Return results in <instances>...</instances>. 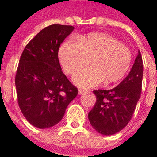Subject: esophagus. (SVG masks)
Masks as SVG:
<instances>
[{"label": "esophagus", "mask_w": 157, "mask_h": 157, "mask_svg": "<svg viewBox=\"0 0 157 157\" xmlns=\"http://www.w3.org/2000/svg\"><path fill=\"white\" fill-rule=\"evenodd\" d=\"M88 92H89L88 90H83V89H80L78 91L79 94H84L88 93Z\"/></svg>", "instance_id": "esophagus-1"}]
</instances>
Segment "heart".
Returning a JSON list of instances; mask_svg holds the SVG:
<instances>
[{
  "instance_id": "heart-1",
  "label": "heart",
  "mask_w": 157,
  "mask_h": 157,
  "mask_svg": "<svg viewBox=\"0 0 157 157\" xmlns=\"http://www.w3.org/2000/svg\"><path fill=\"white\" fill-rule=\"evenodd\" d=\"M59 61L64 71L72 75L90 63V67L76 72L74 83L83 88L99 85L117 83L128 73L132 62L131 51L126 45L112 36L92 33L78 38V41L68 40L61 45Z\"/></svg>"
}]
</instances>
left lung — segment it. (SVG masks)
Returning <instances> with one entry per match:
<instances>
[{"instance_id": "1", "label": "left lung", "mask_w": 157, "mask_h": 157, "mask_svg": "<svg viewBox=\"0 0 157 157\" xmlns=\"http://www.w3.org/2000/svg\"><path fill=\"white\" fill-rule=\"evenodd\" d=\"M144 73L143 59L139 50L129 75L109 90H94L96 103L88 117L96 131L112 135L126 126L140 98Z\"/></svg>"}]
</instances>
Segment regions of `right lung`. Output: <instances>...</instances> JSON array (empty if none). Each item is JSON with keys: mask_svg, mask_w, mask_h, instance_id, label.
<instances>
[{"mask_svg": "<svg viewBox=\"0 0 157 157\" xmlns=\"http://www.w3.org/2000/svg\"><path fill=\"white\" fill-rule=\"evenodd\" d=\"M74 27L52 24L28 43L15 76L21 112L33 126L47 129L63 117L78 90L68 81L59 63V46Z\"/></svg>", "mask_w": 157, "mask_h": 157, "instance_id": "obj_1", "label": "right lung"}]
</instances>
